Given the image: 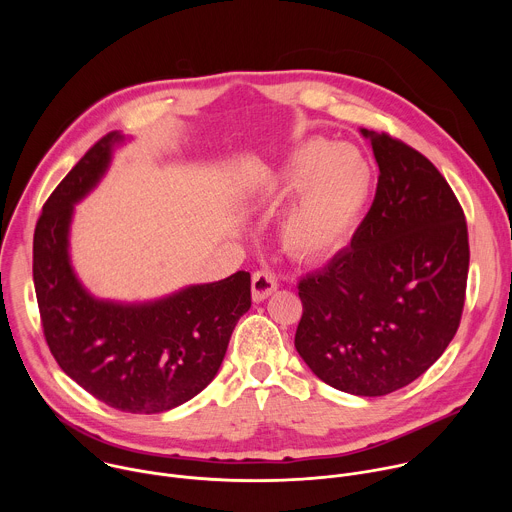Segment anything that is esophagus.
<instances>
[{"label":"esophagus","mask_w":512,"mask_h":512,"mask_svg":"<svg viewBox=\"0 0 512 512\" xmlns=\"http://www.w3.org/2000/svg\"><path fill=\"white\" fill-rule=\"evenodd\" d=\"M275 289H277V277L269 269H259V271L253 273L251 291H253V300L255 302L267 300Z\"/></svg>","instance_id":"34e87169"}]
</instances>
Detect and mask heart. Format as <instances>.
<instances>
[{"label": "heart", "mask_w": 512, "mask_h": 512, "mask_svg": "<svg viewBox=\"0 0 512 512\" xmlns=\"http://www.w3.org/2000/svg\"><path fill=\"white\" fill-rule=\"evenodd\" d=\"M287 184H298L281 237L300 259H322L342 249L371 200L375 172L354 145L312 139L291 158Z\"/></svg>", "instance_id": "1"}]
</instances>
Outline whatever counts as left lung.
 <instances>
[{
  "instance_id": "1",
  "label": "left lung",
  "mask_w": 512,
  "mask_h": 512,
  "mask_svg": "<svg viewBox=\"0 0 512 512\" xmlns=\"http://www.w3.org/2000/svg\"><path fill=\"white\" fill-rule=\"evenodd\" d=\"M377 194L350 247L298 283L296 350L326 385L389 395L444 354L458 332L470 263L464 210L423 154L362 129Z\"/></svg>"
}]
</instances>
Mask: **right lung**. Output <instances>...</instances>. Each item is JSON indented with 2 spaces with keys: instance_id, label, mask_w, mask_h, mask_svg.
<instances>
[{
  "instance_id": "add662e5",
  "label": "right lung",
  "mask_w": 512,
  "mask_h": 512,
  "mask_svg": "<svg viewBox=\"0 0 512 512\" xmlns=\"http://www.w3.org/2000/svg\"><path fill=\"white\" fill-rule=\"evenodd\" d=\"M121 135L101 137L54 188L34 231V287L42 332L58 367L95 399L127 413H162L198 395L221 369L231 334L251 308V275L143 306L91 298L68 265L72 204L109 164Z\"/></svg>"
}]
</instances>
